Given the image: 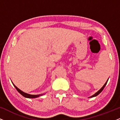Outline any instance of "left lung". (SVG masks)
I'll use <instances>...</instances> for the list:
<instances>
[{"instance_id":"obj_1","label":"left lung","mask_w":120,"mask_h":120,"mask_svg":"<svg viewBox=\"0 0 120 120\" xmlns=\"http://www.w3.org/2000/svg\"><path fill=\"white\" fill-rule=\"evenodd\" d=\"M108 79H109V78H108ZM108 79H107V81H106V82H105V84H104V85H103V87H101V89H100V90L98 91H97V92H96V93L95 94H94V95H92V96H90V97H89V98H93V97H95V96H97V95H99V94H100V93H101V91H103V89H104V87H105V85H107V82H108Z\"/></svg>"}]
</instances>
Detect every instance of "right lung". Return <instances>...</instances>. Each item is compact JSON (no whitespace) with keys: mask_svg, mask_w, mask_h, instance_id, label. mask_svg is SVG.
I'll list each match as a JSON object with an SVG mask.
<instances>
[{"mask_svg":"<svg viewBox=\"0 0 120 120\" xmlns=\"http://www.w3.org/2000/svg\"><path fill=\"white\" fill-rule=\"evenodd\" d=\"M12 83H13V86H15V87L16 88V90H17V91L19 92L20 94H21L23 96H24V97H25V98H36L39 97V96H42L43 95H45V94H39V95H31V94H27V93H25V92H24V91H22L20 90L19 88L15 86L13 82H12Z\"/></svg>","mask_w":120,"mask_h":120,"instance_id":"obj_1","label":"right lung"}]
</instances>
